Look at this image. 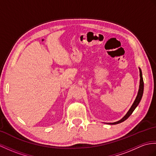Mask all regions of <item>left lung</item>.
<instances>
[{"label": "left lung", "mask_w": 156, "mask_h": 156, "mask_svg": "<svg viewBox=\"0 0 156 156\" xmlns=\"http://www.w3.org/2000/svg\"><path fill=\"white\" fill-rule=\"evenodd\" d=\"M140 70V86H139V90H138V92H137V96L136 98V99L133 102V104L132 105L131 108H129V110H128V112L126 113V114L121 119H119V121L115 122H113V123H107L108 124H112V125H114V124H119V123H122L123 122H124L126 119H127L131 115L133 112L134 111V110L136 109V108L138 106L139 103L140 102L141 100H142V98L143 96V93H144V80H143V77H142V70H141L140 68H139Z\"/></svg>", "instance_id": "obj_1"}]
</instances>
